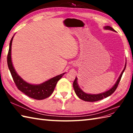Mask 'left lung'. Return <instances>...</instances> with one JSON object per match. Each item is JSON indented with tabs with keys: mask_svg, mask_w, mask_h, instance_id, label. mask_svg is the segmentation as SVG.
Instances as JSON below:
<instances>
[{
	"mask_svg": "<svg viewBox=\"0 0 133 133\" xmlns=\"http://www.w3.org/2000/svg\"><path fill=\"white\" fill-rule=\"evenodd\" d=\"M104 29L105 30H110L113 31H116L115 30H114L111 27L109 26H104ZM126 67V63H125L124 67V69L123 70L122 72H121L120 76H119L117 80L116 81L115 84L113 85L111 88H110L109 90L105 91L103 93H101L99 94H89V93H86L85 92L83 91L82 89H80L79 85L78 84L77 82V77H76L75 81L73 82V88L75 89V91L78 97L82 100L85 101V102H96V101H98L100 100H102L104 98H106L107 97L110 96V95L114 93L116 89L118 86V84L120 81L121 80V78L122 77V75Z\"/></svg>",
	"mask_w": 133,
	"mask_h": 133,
	"instance_id": "1",
	"label": "left lung"
}]
</instances>
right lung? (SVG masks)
Wrapping results in <instances>:
<instances>
[{"instance_id": "add662e5", "label": "right lung", "mask_w": 133, "mask_h": 133, "mask_svg": "<svg viewBox=\"0 0 133 133\" xmlns=\"http://www.w3.org/2000/svg\"><path fill=\"white\" fill-rule=\"evenodd\" d=\"M15 35L11 39L8 55V65L9 69L18 89L30 97L36 100H43L49 97L53 93L57 83L66 73L56 76L40 84H35L24 81L18 75L15 69L12 61V44Z\"/></svg>"}]
</instances>
